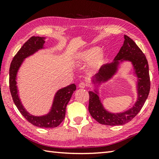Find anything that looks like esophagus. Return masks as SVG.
I'll return each instance as SVG.
<instances>
[{
    "mask_svg": "<svg viewBox=\"0 0 159 159\" xmlns=\"http://www.w3.org/2000/svg\"><path fill=\"white\" fill-rule=\"evenodd\" d=\"M86 87H87V85H86V83H85L84 82H81V83H79V88H85Z\"/></svg>",
    "mask_w": 159,
    "mask_h": 159,
    "instance_id": "obj_1",
    "label": "esophagus"
}]
</instances>
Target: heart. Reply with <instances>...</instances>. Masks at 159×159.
I'll return each instance as SVG.
<instances>
[{
    "label": "heart",
    "mask_w": 159,
    "mask_h": 159,
    "mask_svg": "<svg viewBox=\"0 0 159 159\" xmlns=\"http://www.w3.org/2000/svg\"><path fill=\"white\" fill-rule=\"evenodd\" d=\"M98 53V49L96 48H90L89 50H85L80 54L79 59L80 61L83 64H88L91 61H95V65L98 64L100 62L102 58V55L101 52Z\"/></svg>",
    "instance_id": "heart-1"
}]
</instances>
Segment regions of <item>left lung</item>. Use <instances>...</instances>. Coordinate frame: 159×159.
Segmentation results:
<instances>
[{
	"instance_id": "left-lung-1",
	"label": "left lung",
	"mask_w": 159,
	"mask_h": 159,
	"mask_svg": "<svg viewBox=\"0 0 159 159\" xmlns=\"http://www.w3.org/2000/svg\"><path fill=\"white\" fill-rule=\"evenodd\" d=\"M123 46L114 58V61L102 66L95 76V83L100 84L111 79L117 71L118 60H128L133 64L135 74L138 78V101L131 109L120 114H112L104 109L100 99L96 93L89 91L88 110L92 117L98 123L107 125L125 124L136 116L143 107L150 90L149 64L146 56L130 37L125 35Z\"/></svg>"
}]
</instances>
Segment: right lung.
I'll return each instance as SVG.
<instances>
[{"mask_svg": "<svg viewBox=\"0 0 159 159\" xmlns=\"http://www.w3.org/2000/svg\"><path fill=\"white\" fill-rule=\"evenodd\" d=\"M44 43V37L32 36L22 45L12 59L10 64L9 85L13 102L21 114L26 118V120L37 127L52 128L57 127L63 121L65 117L67 104L71 99L72 94L76 90V85L71 84L59 90L55 96L50 111L47 115L42 116H34L26 111L18 97L17 88L16 85V76L23 60L26 57L33 55L36 51L42 49Z\"/></svg>", "mask_w": 159, "mask_h": 159, "instance_id": "obj_1", "label": "right lung"}]
</instances>
